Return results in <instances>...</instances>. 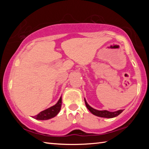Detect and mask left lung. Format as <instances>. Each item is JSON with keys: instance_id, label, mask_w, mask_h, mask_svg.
Returning a JSON list of instances; mask_svg holds the SVG:
<instances>
[{"instance_id": "left-lung-1", "label": "left lung", "mask_w": 149, "mask_h": 149, "mask_svg": "<svg viewBox=\"0 0 149 149\" xmlns=\"http://www.w3.org/2000/svg\"><path fill=\"white\" fill-rule=\"evenodd\" d=\"M85 105H86L87 108H88V110H89L93 114H94L95 116H99V117L112 118L118 116V115L120 114L121 113L123 112V110H119L115 111V112H110V111H108V110H98L92 108L91 107H90L89 104L87 102L85 99Z\"/></svg>"}]
</instances>
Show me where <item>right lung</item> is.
I'll return each mask as SVG.
<instances>
[{
    "instance_id": "add662e5",
    "label": "right lung",
    "mask_w": 149,
    "mask_h": 149,
    "mask_svg": "<svg viewBox=\"0 0 149 149\" xmlns=\"http://www.w3.org/2000/svg\"><path fill=\"white\" fill-rule=\"evenodd\" d=\"M62 106V97H60L58 101L57 102L56 104L52 107H50L47 109L42 111L37 115L33 117V118L39 120H47L51 119L54 118L58 114L60 109H61Z\"/></svg>"
}]
</instances>
